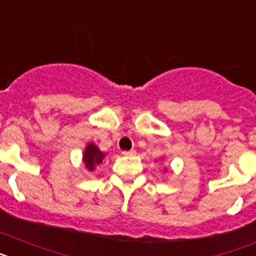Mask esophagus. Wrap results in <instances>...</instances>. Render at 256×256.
Listing matches in <instances>:
<instances>
[{"label":"esophagus","mask_w":256,"mask_h":256,"mask_svg":"<svg viewBox=\"0 0 256 256\" xmlns=\"http://www.w3.org/2000/svg\"><path fill=\"white\" fill-rule=\"evenodd\" d=\"M122 154H124V156H135V154H136V151H135V150H132V151H124Z\"/></svg>","instance_id":"1"}]
</instances>
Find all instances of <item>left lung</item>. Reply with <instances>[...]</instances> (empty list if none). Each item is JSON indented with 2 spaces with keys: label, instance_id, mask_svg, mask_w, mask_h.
<instances>
[{
  "label": "left lung",
  "instance_id": "obj_1",
  "mask_svg": "<svg viewBox=\"0 0 256 256\" xmlns=\"http://www.w3.org/2000/svg\"><path fill=\"white\" fill-rule=\"evenodd\" d=\"M164 170H165V172H166V169H165V168H164Z\"/></svg>",
  "mask_w": 256,
  "mask_h": 256
}]
</instances>
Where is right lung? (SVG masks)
I'll return each instance as SVG.
<instances>
[{"label": "right lung", "instance_id": "right-lung-1", "mask_svg": "<svg viewBox=\"0 0 256 256\" xmlns=\"http://www.w3.org/2000/svg\"><path fill=\"white\" fill-rule=\"evenodd\" d=\"M106 154L100 151V148L95 143H88L84 148L83 156H82V162L88 172H95L98 166H100L104 161Z\"/></svg>", "mask_w": 256, "mask_h": 256}]
</instances>
